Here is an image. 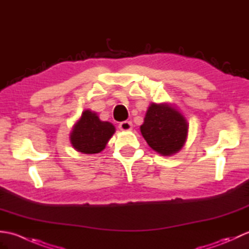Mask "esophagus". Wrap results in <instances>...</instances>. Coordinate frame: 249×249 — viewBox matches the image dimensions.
<instances>
[{
  "label": "esophagus",
  "instance_id": "34e87169",
  "mask_svg": "<svg viewBox=\"0 0 249 249\" xmlns=\"http://www.w3.org/2000/svg\"><path fill=\"white\" fill-rule=\"evenodd\" d=\"M119 128L121 130H124V131L130 130L131 128H133V124H131V122H129V121H123L119 124Z\"/></svg>",
  "mask_w": 249,
  "mask_h": 249
}]
</instances>
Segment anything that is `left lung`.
<instances>
[{"label": "left lung", "instance_id": "obj_1", "mask_svg": "<svg viewBox=\"0 0 249 249\" xmlns=\"http://www.w3.org/2000/svg\"><path fill=\"white\" fill-rule=\"evenodd\" d=\"M140 131L153 150L163 156L176 154L187 138L186 119L168 104H151Z\"/></svg>", "mask_w": 249, "mask_h": 249}]
</instances>
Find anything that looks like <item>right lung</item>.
<instances>
[{"label":"right lung","instance_id":"right-lung-1","mask_svg":"<svg viewBox=\"0 0 249 249\" xmlns=\"http://www.w3.org/2000/svg\"><path fill=\"white\" fill-rule=\"evenodd\" d=\"M114 131L115 127L112 124L100 121L96 113L86 110L72 127L71 145L83 154H96L105 149Z\"/></svg>","mask_w":249,"mask_h":249}]
</instances>
